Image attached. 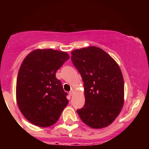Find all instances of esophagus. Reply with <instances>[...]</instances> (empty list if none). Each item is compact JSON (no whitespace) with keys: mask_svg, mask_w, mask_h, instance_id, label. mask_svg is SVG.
<instances>
[{"mask_svg":"<svg viewBox=\"0 0 149 149\" xmlns=\"http://www.w3.org/2000/svg\"><path fill=\"white\" fill-rule=\"evenodd\" d=\"M73 93H74V92H73V91L72 90V91H71V92H69V95H71V96H73Z\"/></svg>","mask_w":149,"mask_h":149,"instance_id":"esophagus-1","label":"esophagus"}]
</instances>
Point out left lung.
<instances>
[{
    "mask_svg": "<svg viewBox=\"0 0 149 149\" xmlns=\"http://www.w3.org/2000/svg\"><path fill=\"white\" fill-rule=\"evenodd\" d=\"M71 61L84 84L85 105L77 110L80 119L95 129L107 127L124 104V80L118 64L95 46L72 51Z\"/></svg>",
    "mask_w": 149,
    "mask_h": 149,
    "instance_id": "1",
    "label": "left lung"
}]
</instances>
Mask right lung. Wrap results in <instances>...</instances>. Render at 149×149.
I'll list each match as a JSON object with an SVG mask.
<instances>
[{
  "mask_svg": "<svg viewBox=\"0 0 149 149\" xmlns=\"http://www.w3.org/2000/svg\"><path fill=\"white\" fill-rule=\"evenodd\" d=\"M69 59L66 52L38 49L22 61L17 79V102L31 123L42 127L52 125L67 106V93L56 72Z\"/></svg>",
  "mask_w": 149,
  "mask_h": 149,
  "instance_id": "add662e5",
  "label": "right lung"
}]
</instances>
